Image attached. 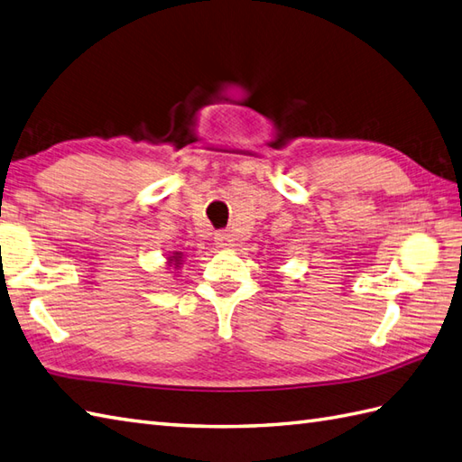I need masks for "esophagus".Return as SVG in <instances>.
Returning <instances> with one entry per match:
<instances>
[{"instance_id":"obj_1","label":"esophagus","mask_w":462,"mask_h":462,"mask_svg":"<svg viewBox=\"0 0 462 462\" xmlns=\"http://www.w3.org/2000/svg\"><path fill=\"white\" fill-rule=\"evenodd\" d=\"M214 242H217L218 248H232L234 245V236L228 230H222L214 236Z\"/></svg>"}]
</instances>
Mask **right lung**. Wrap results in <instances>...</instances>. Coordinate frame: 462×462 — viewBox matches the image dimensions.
Here are the masks:
<instances>
[{
  "mask_svg": "<svg viewBox=\"0 0 462 462\" xmlns=\"http://www.w3.org/2000/svg\"><path fill=\"white\" fill-rule=\"evenodd\" d=\"M177 257H180V255H179V254H177V255H173V260H175V262H179V260H177ZM173 260H171V262H173ZM175 265H177V263H175Z\"/></svg>",
  "mask_w": 462,
  "mask_h": 462,
  "instance_id": "right-lung-1",
  "label": "right lung"
}]
</instances>
